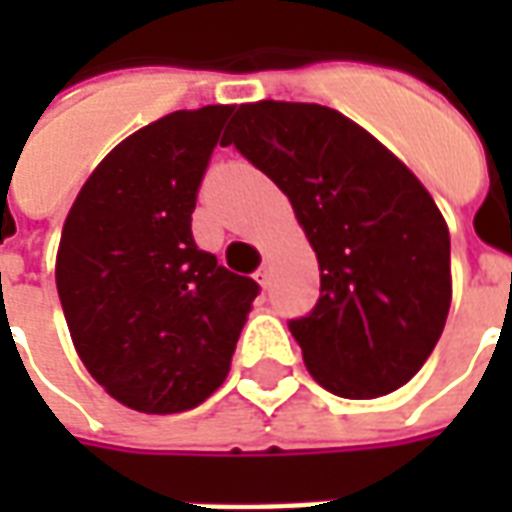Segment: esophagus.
Wrapping results in <instances>:
<instances>
[{"instance_id":"1","label":"esophagus","mask_w":512,"mask_h":512,"mask_svg":"<svg viewBox=\"0 0 512 512\" xmlns=\"http://www.w3.org/2000/svg\"><path fill=\"white\" fill-rule=\"evenodd\" d=\"M255 279L260 282V285H263V288H268V282H271V268H268V266L257 268Z\"/></svg>"}]
</instances>
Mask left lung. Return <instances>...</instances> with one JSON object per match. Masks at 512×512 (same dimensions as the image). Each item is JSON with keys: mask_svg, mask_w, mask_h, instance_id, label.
Returning a JSON list of instances; mask_svg holds the SVG:
<instances>
[{"mask_svg": "<svg viewBox=\"0 0 512 512\" xmlns=\"http://www.w3.org/2000/svg\"><path fill=\"white\" fill-rule=\"evenodd\" d=\"M222 145L288 194L321 266V296L290 321L312 378L348 400L417 376L450 312V233L425 186L329 106H238Z\"/></svg>", "mask_w": 512, "mask_h": 512, "instance_id": "obj_1", "label": "left lung"}]
</instances>
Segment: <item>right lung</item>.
Wrapping results in <instances>:
<instances>
[{
    "instance_id": "1",
    "label": "right lung",
    "mask_w": 512,
    "mask_h": 512,
    "mask_svg": "<svg viewBox=\"0 0 512 512\" xmlns=\"http://www.w3.org/2000/svg\"><path fill=\"white\" fill-rule=\"evenodd\" d=\"M230 112L202 106L139 128L95 167L62 227L57 293L73 345L134 411L178 414L216 392L260 293L191 235Z\"/></svg>"
}]
</instances>
